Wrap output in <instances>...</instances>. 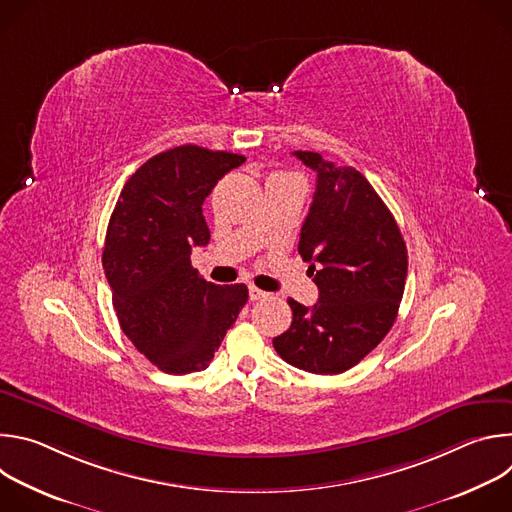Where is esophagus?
<instances>
[{"mask_svg":"<svg viewBox=\"0 0 512 512\" xmlns=\"http://www.w3.org/2000/svg\"><path fill=\"white\" fill-rule=\"evenodd\" d=\"M249 298H251L253 302H257V300H263V298H267V294H265L263 289H259L257 285L249 283Z\"/></svg>","mask_w":512,"mask_h":512,"instance_id":"esophagus-1","label":"esophagus"}]
</instances>
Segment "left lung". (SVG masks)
Returning <instances> with one entry per match:
<instances>
[{
    "instance_id": "8db88e82",
    "label": "left lung",
    "mask_w": 512,
    "mask_h": 512,
    "mask_svg": "<svg viewBox=\"0 0 512 512\" xmlns=\"http://www.w3.org/2000/svg\"><path fill=\"white\" fill-rule=\"evenodd\" d=\"M318 176L298 251L310 263L318 304L287 300L294 320L273 338L291 367L338 375L391 330L405 289L407 247L391 210L358 170L316 152H294Z\"/></svg>"
}]
</instances>
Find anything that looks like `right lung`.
<instances>
[{
	"label": "right lung",
	"instance_id": "right-lung-1",
	"mask_svg": "<svg viewBox=\"0 0 512 512\" xmlns=\"http://www.w3.org/2000/svg\"><path fill=\"white\" fill-rule=\"evenodd\" d=\"M243 162L198 145L162 152L125 182L111 214L103 269L119 326L168 375L204 371L247 304L245 283L216 285L190 263L210 241L204 198Z\"/></svg>",
	"mask_w": 512,
	"mask_h": 512
}]
</instances>
